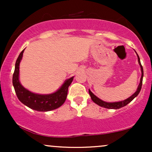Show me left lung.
<instances>
[{
    "mask_svg": "<svg viewBox=\"0 0 152 152\" xmlns=\"http://www.w3.org/2000/svg\"><path fill=\"white\" fill-rule=\"evenodd\" d=\"M137 58H138V62H139V64L140 65L141 67V71H142V76H141V79H140V83H139V86H138V88L136 92L134 93L133 95L131 96L129 98L125 99V100L121 101V102H104V101L101 100L100 99H99L98 97L96 96L91 91L90 89H88V92H89V94L91 96V98L92 101L96 104L97 105L102 106V107H104L106 108V109H118L120 108L124 107V106H126L129 103H130L132 102L133 99L135 98L136 96H137L138 94H139L140 92L141 89H142V81H143V76H144V71H143V67L141 64L140 62V58H139V56H138V54L137 53Z\"/></svg>",
    "mask_w": 152,
    "mask_h": 152,
    "instance_id": "1",
    "label": "left lung"
}]
</instances>
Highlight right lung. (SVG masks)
I'll return each instance as SVG.
<instances>
[{"mask_svg":"<svg viewBox=\"0 0 152 152\" xmlns=\"http://www.w3.org/2000/svg\"><path fill=\"white\" fill-rule=\"evenodd\" d=\"M24 49L19 54L15 65L13 75V85L17 97L20 102L31 109L38 111H48L60 107L65 102L68 88L74 79V76L64 82L57 91L50 94H38L30 91L20 84L19 81V66Z\"/></svg>","mask_w":152,"mask_h":152,"instance_id":"add662e5","label":"right lung"}]
</instances>
